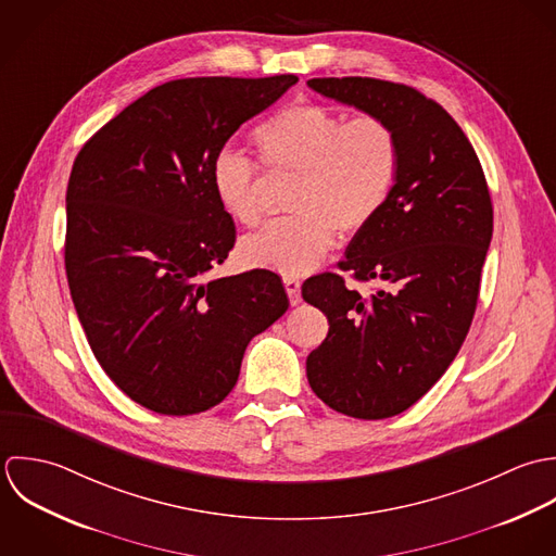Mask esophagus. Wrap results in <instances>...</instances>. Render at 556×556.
Returning a JSON list of instances; mask_svg holds the SVG:
<instances>
[{"instance_id":"obj_1","label":"esophagus","mask_w":556,"mask_h":556,"mask_svg":"<svg viewBox=\"0 0 556 556\" xmlns=\"http://www.w3.org/2000/svg\"><path fill=\"white\" fill-rule=\"evenodd\" d=\"M283 286H286L290 305H299L301 303V281L294 277H283Z\"/></svg>"}]
</instances>
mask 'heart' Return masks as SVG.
<instances>
[{
	"instance_id": "obj_1",
	"label": "heart",
	"mask_w": 556,
	"mask_h": 556,
	"mask_svg": "<svg viewBox=\"0 0 556 556\" xmlns=\"http://www.w3.org/2000/svg\"><path fill=\"white\" fill-rule=\"evenodd\" d=\"M266 167L299 174L292 217L268 223L240 242V255L255 268L305 275L331 251L337 238L354 236L374 222L395 187L400 139L378 115L345 119L333 108L294 103L270 115L253 132ZM211 185L223 211L242 225L262 217L257 165L225 146L211 163Z\"/></svg>"
}]
</instances>
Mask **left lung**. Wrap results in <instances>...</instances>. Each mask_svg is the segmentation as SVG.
Masks as SVG:
<instances>
[{"label":"left lung","instance_id":"left-lung-1","mask_svg":"<svg viewBox=\"0 0 556 556\" xmlns=\"http://www.w3.org/2000/svg\"><path fill=\"white\" fill-rule=\"evenodd\" d=\"M307 86L387 119L400 139L389 202L339 262L380 288L365 296L337 273L303 283V299L329 318L307 356L314 393L341 415L387 419L439 382L466 339L492 240L490 191L464 130L415 88L371 77Z\"/></svg>","mask_w":556,"mask_h":556}]
</instances>
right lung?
Listing matches in <instances>:
<instances>
[{"mask_svg":"<svg viewBox=\"0 0 556 556\" xmlns=\"http://www.w3.org/2000/svg\"><path fill=\"white\" fill-rule=\"evenodd\" d=\"M296 81H167L117 113L75 159L64 244L71 296L105 374L148 410L185 417L217 406L247 343L290 305L270 270L204 275L236 240L211 185L213 156Z\"/></svg>","mask_w":556,"mask_h":556,"instance_id":"obj_1","label":"right lung"}]
</instances>
